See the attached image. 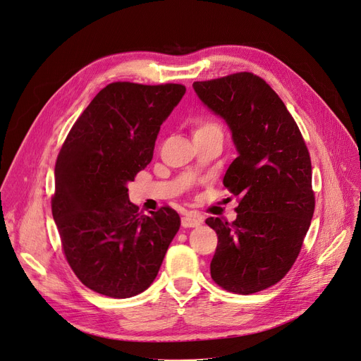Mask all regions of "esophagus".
Wrapping results in <instances>:
<instances>
[{
	"mask_svg": "<svg viewBox=\"0 0 361 361\" xmlns=\"http://www.w3.org/2000/svg\"><path fill=\"white\" fill-rule=\"evenodd\" d=\"M203 223V216L197 215V214H193V212H189L185 214L183 218H181V226L184 228H192V227H197Z\"/></svg>",
	"mask_w": 361,
	"mask_h": 361,
	"instance_id": "obj_1",
	"label": "esophagus"
}]
</instances>
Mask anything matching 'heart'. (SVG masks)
<instances>
[{"label":"heart","mask_w":361,"mask_h":361,"mask_svg":"<svg viewBox=\"0 0 361 361\" xmlns=\"http://www.w3.org/2000/svg\"><path fill=\"white\" fill-rule=\"evenodd\" d=\"M211 133H221V127H219L215 121L205 116H199L193 121V137L205 135Z\"/></svg>","instance_id":"obj_1"}]
</instances>
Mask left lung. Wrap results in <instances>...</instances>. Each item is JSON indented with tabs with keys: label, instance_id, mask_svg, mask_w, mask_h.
Wrapping results in <instances>:
<instances>
[{
	"label": "left lung",
	"instance_id": "obj_1",
	"mask_svg": "<svg viewBox=\"0 0 361 361\" xmlns=\"http://www.w3.org/2000/svg\"><path fill=\"white\" fill-rule=\"evenodd\" d=\"M200 102L221 116L238 150L223 184L239 199L233 223L207 218L218 245L211 277L249 295L286 276L314 214L311 159L285 103L262 78L239 72L193 82Z\"/></svg>",
	"mask_w": 361,
	"mask_h": 361
}]
</instances>
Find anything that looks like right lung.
I'll use <instances>...</instances> for the list:
<instances>
[{
	"label": "right lung",
	"instance_id": "1",
	"mask_svg": "<svg viewBox=\"0 0 361 361\" xmlns=\"http://www.w3.org/2000/svg\"><path fill=\"white\" fill-rule=\"evenodd\" d=\"M181 84L106 85L73 123L56 161L51 211L71 269L91 290L131 298L158 276L180 215H142L128 187L152 158Z\"/></svg>",
	"mask_w": 361,
	"mask_h": 361
}]
</instances>
